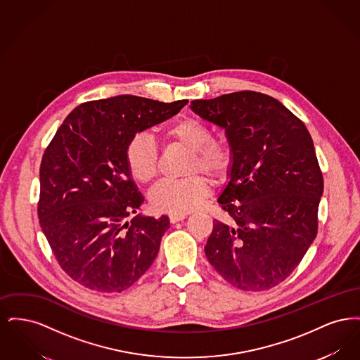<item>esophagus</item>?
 Returning <instances> with one entry per match:
<instances>
[{
	"mask_svg": "<svg viewBox=\"0 0 360 360\" xmlns=\"http://www.w3.org/2000/svg\"><path fill=\"white\" fill-rule=\"evenodd\" d=\"M186 216L188 214H170V223L175 224L178 223V221H182L184 219H186Z\"/></svg>",
	"mask_w": 360,
	"mask_h": 360,
	"instance_id": "obj_1",
	"label": "esophagus"
}]
</instances>
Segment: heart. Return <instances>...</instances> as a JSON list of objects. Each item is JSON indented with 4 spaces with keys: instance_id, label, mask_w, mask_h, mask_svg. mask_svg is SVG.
I'll list each match as a JSON object with an SVG mask.
<instances>
[{
    "instance_id": "b5f03b06",
    "label": "heart",
    "mask_w": 360,
    "mask_h": 360,
    "mask_svg": "<svg viewBox=\"0 0 360 360\" xmlns=\"http://www.w3.org/2000/svg\"><path fill=\"white\" fill-rule=\"evenodd\" d=\"M165 140L179 143L191 150L186 174L193 175L158 184L150 194V204L156 212L184 214L201 205L209 193L207 181L195 172H202L213 179L224 178L232 167V147L226 139L212 136V131L205 122L193 117L172 122L165 129ZM158 159V147L151 135L136 134L129 140L125 162L136 182L148 184L154 179Z\"/></svg>"
}]
</instances>
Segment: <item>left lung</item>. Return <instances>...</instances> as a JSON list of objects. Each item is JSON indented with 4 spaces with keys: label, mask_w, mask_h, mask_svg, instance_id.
<instances>
[{
    "label": "left lung",
    "mask_w": 360,
    "mask_h": 360,
    "mask_svg": "<svg viewBox=\"0 0 360 360\" xmlns=\"http://www.w3.org/2000/svg\"><path fill=\"white\" fill-rule=\"evenodd\" d=\"M190 106L225 129L233 153L231 181L219 198L229 223L213 220L206 257L240 290L273 289L317 235L324 179L311 136L263 93L243 90Z\"/></svg>",
    "instance_id": "obj_1"
}]
</instances>
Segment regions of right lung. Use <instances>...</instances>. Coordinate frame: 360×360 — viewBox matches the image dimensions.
Segmentation results:
<instances>
[{"label":"right lung","mask_w":360,"mask_h":360,"mask_svg":"<svg viewBox=\"0 0 360 360\" xmlns=\"http://www.w3.org/2000/svg\"><path fill=\"white\" fill-rule=\"evenodd\" d=\"M188 100L117 96L77 106L40 165L37 216L62 270L90 290L121 292L153 264L170 228L137 214L144 197L125 162L129 140L176 115Z\"/></svg>","instance_id":"right-lung-1"}]
</instances>
